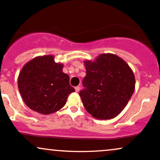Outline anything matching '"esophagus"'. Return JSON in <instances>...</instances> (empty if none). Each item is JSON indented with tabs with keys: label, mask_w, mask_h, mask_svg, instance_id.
Returning <instances> with one entry per match:
<instances>
[{
	"label": "esophagus",
	"mask_w": 160,
	"mask_h": 160,
	"mask_svg": "<svg viewBox=\"0 0 160 160\" xmlns=\"http://www.w3.org/2000/svg\"><path fill=\"white\" fill-rule=\"evenodd\" d=\"M75 91H76V92H78V91H80V87L79 86H77V87L75 88Z\"/></svg>",
	"instance_id": "1"
}]
</instances>
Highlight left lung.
<instances>
[{"label":"left lung","mask_w":160,"mask_h":160,"mask_svg":"<svg viewBox=\"0 0 160 160\" xmlns=\"http://www.w3.org/2000/svg\"><path fill=\"white\" fill-rule=\"evenodd\" d=\"M85 89L79 95L86 110L98 119L116 117L133 94L135 78L130 66L112 53L100 54L94 61H84Z\"/></svg>","instance_id":"left-lung-1"}]
</instances>
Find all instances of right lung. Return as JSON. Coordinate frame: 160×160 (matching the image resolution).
<instances>
[{
  "label": "right lung",
  "mask_w": 160,
  "mask_h": 160,
  "mask_svg": "<svg viewBox=\"0 0 160 160\" xmlns=\"http://www.w3.org/2000/svg\"><path fill=\"white\" fill-rule=\"evenodd\" d=\"M62 68L53 55L37 57L25 64L18 77V88L27 107L44 115L56 112L64 107L75 89Z\"/></svg>",
  "instance_id": "add662e5"
}]
</instances>
